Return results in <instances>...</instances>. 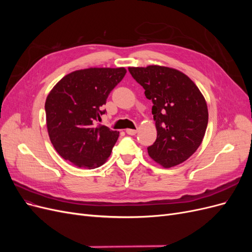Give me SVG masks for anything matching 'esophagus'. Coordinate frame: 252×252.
<instances>
[{
    "instance_id": "esophagus-1",
    "label": "esophagus",
    "mask_w": 252,
    "mask_h": 252,
    "mask_svg": "<svg viewBox=\"0 0 252 252\" xmlns=\"http://www.w3.org/2000/svg\"><path fill=\"white\" fill-rule=\"evenodd\" d=\"M136 132H138V129H126V133L127 134L134 135Z\"/></svg>"
}]
</instances>
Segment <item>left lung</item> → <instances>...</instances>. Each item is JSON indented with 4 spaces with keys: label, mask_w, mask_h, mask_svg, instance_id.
Here are the masks:
<instances>
[{
    "label": "left lung",
    "mask_w": 252,
    "mask_h": 252,
    "mask_svg": "<svg viewBox=\"0 0 252 252\" xmlns=\"http://www.w3.org/2000/svg\"><path fill=\"white\" fill-rule=\"evenodd\" d=\"M152 101L157 140L149 157L164 168L177 166L200 147L208 124L207 103L188 75L174 68L149 65L128 67Z\"/></svg>",
    "instance_id": "left-lung-1"
}]
</instances>
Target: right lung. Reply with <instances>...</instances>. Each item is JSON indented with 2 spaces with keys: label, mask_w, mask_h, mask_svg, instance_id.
I'll use <instances>...</instances> for the list:
<instances>
[{
  "label": "right lung",
  "mask_w": 252,
  "mask_h": 252,
  "mask_svg": "<svg viewBox=\"0 0 252 252\" xmlns=\"http://www.w3.org/2000/svg\"><path fill=\"white\" fill-rule=\"evenodd\" d=\"M124 67H90L66 74L45 102L49 139L58 154L80 168L102 166L111 155L119 131L95 122L111 90L126 74Z\"/></svg>",
  "instance_id": "right-lung-1"
}]
</instances>
